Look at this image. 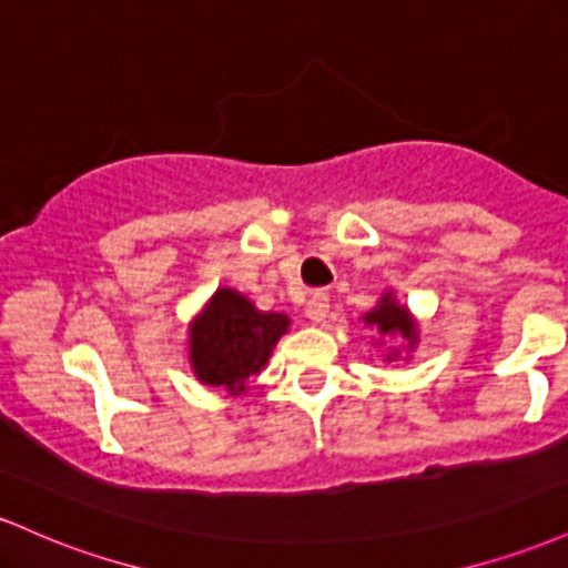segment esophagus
<instances>
[{"label": "esophagus", "instance_id": "34e87169", "mask_svg": "<svg viewBox=\"0 0 568 568\" xmlns=\"http://www.w3.org/2000/svg\"><path fill=\"white\" fill-rule=\"evenodd\" d=\"M328 310H331V304H328V296H325V293H312L310 296V302H306V317H310L312 323H323L325 317H328Z\"/></svg>", "mask_w": 568, "mask_h": 568}]
</instances>
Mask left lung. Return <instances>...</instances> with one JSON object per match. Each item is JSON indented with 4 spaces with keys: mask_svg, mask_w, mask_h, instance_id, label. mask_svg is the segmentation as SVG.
Masks as SVG:
<instances>
[{
    "mask_svg": "<svg viewBox=\"0 0 568 568\" xmlns=\"http://www.w3.org/2000/svg\"><path fill=\"white\" fill-rule=\"evenodd\" d=\"M361 321L366 328H371L376 334L374 338L376 347H382V342H389V338H400V347H389L384 352V361L387 363L400 361L403 354L407 355L403 361H408L410 352H414L416 344H419V321L410 315L406 304L397 302L395 291H384L376 306H371Z\"/></svg>",
    "mask_w": 568,
    "mask_h": 568,
    "instance_id": "left-lung-1",
    "label": "left lung"
}]
</instances>
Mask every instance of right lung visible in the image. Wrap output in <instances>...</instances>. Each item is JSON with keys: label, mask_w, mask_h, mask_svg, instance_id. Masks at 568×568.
Segmentation results:
<instances>
[{"label": "right lung", "mask_w": 568, "mask_h": 568, "mask_svg": "<svg viewBox=\"0 0 568 568\" xmlns=\"http://www.w3.org/2000/svg\"><path fill=\"white\" fill-rule=\"evenodd\" d=\"M288 328V315L258 310L245 293L224 285L189 321V371L200 384L243 395L247 379L270 363L272 349Z\"/></svg>", "instance_id": "right-lung-1"}]
</instances>
